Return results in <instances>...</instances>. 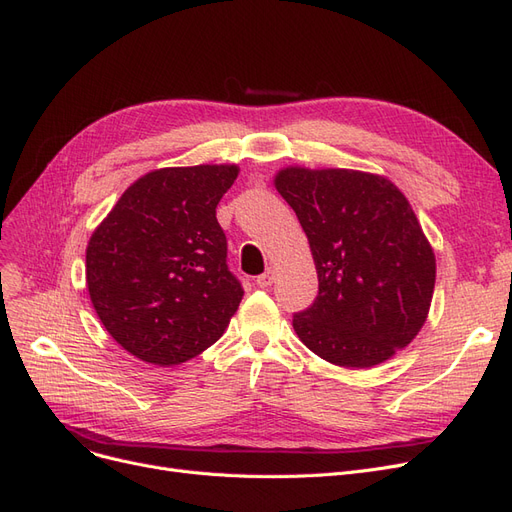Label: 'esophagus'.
Returning a JSON list of instances; mask_svg holds the SVG:
<instances>
[{
    "mask_svg": "<svg viewBox=\"0 0 512 512\" xmlns=\"http://www.w3.org/2000/svg\"><path fill=\"white\" fill-rule=\"evenodd\" d=\"M274 268H268L266 272H263L261 276H257V287H261V289H266V287H270L272 285V282H274Z\"/></svg>",
    "mask_w": 512,
    "mask_h": 512,
    "instance_id": "obj_1",
    "label": "esophagus"
}]
</instances>
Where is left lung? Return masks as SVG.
Instances as JSON below:
<instances>
[{"label":"left lung","mask_w":512,"mask_h":512,"mask_svg":"<svg viewBox=\"0 0 512 512\" xmlns=\"http://www.w3.org/2000/svg\"><path fill=\"white\" fill-rule=\"evenodd\" d=\"M308 236L318 295L293 314L314 354L367 369L403 350L424 327L434 276L432 246L392 181L348 168L289 166L274 179Z\"/></svg>","instance_id":"8db88e82"}]
</instances>
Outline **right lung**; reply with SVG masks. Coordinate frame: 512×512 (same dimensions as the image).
Returning a JSON list of instances; mask_svg holds the SVG:
<instances>
[{"instance_id":"add662e5","label":"right lung","mask_w":512,"mask_h":512,"mask_svg":"<svg viewBox=\"0 0 512 512\" xmlns=\"http://www.w3.org/2000/svg\"><path fill=\"white\" fill-rule=\"evenodd\" d=\"M236 164L151 170L132 183L92 232L90 301L116 342L160 367L211 348L244 295L227 268L217 204Z\"/></svg>"}]
</instances>
